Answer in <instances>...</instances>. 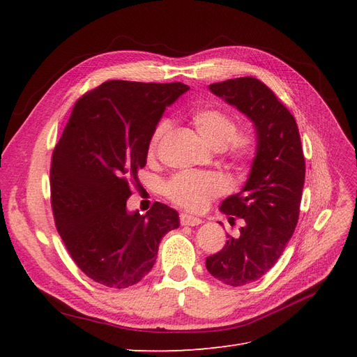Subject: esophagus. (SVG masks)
Segmentation results:
<instances>
[{
	"instance_id": "obj_1",
	"label": "esophagus",
	"mask_w": 357,
	"mask_h": 357,
	"mask_svg": "<svg viewBox=\"0 0 357 357\" xmlns=\"http://www.w3.org/2000/svg\"><path fill=\"white\" fill-rule=\"evenodd\" d=\"M178 219H180V225H181V226H197V225H201V223H202L201 219L193 218V215L186 214V213H181V214L178 215Z\"/></svg>"
}]
</instances>
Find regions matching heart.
<instances>
[{
  "label": "heart",
  "instance_id": "obj_1",
  "mask_svg": "<svg viewBox=\"0 0 357 357\" xmlns=\"http://www.w3.org/2000/svg\"><path fill=\"white\" fill-rule=\"evenodd\" d=\"M190 123L197 129L205 144L220 149L235 169H244L256 152V138L245 128H235V119L219 107L202 105L190 112ZM171 128L169 121L162 119L153 128L149 139L147 155L153 158L158 147ZM226 189L225 180L215 172L181 171L165 181V197L178 207L189 211H201L207 204Z\"/></svg>",
  "mask_w": 357,
  "mask_h": 357
}]
</instances>
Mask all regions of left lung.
Returning <instances> with one entry per match:
<instances>
[{
    "instance_id": "left-lung-1",
    "label": "left lung",
    "mask_w": 357,
    "mask_h": 357,
    "mask_svg": "<svg viewBox=\"0 0 357 357\" xmlns=\"http://www.w3.org/2000/svg\"><path fill=\"white\" fill-rule=\"evenodd\" d=\"M210 91L252 119L257 153L241 192L220 210L244 220L240 235L205 261L208 273L228 286H244L271 269L294 235L299 219L305 158L294 114L265 83L255 77L210 84Z\"/></svg>"
}]
</instances>
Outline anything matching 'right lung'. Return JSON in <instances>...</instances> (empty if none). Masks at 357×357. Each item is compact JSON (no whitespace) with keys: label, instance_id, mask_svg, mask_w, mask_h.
I'll list each match as a JSON object with an SVG mask.
<instances>
[{"label":"right lung","instance_id":"obj_1","mask_svg":"<svg viewBox=\"0 0 357 357\" xmlns=\"http://www.w3.org/2000/svg\"><path fill=\"white\" fill-rule=\"evenodd\" d=\"M189 86L109 80L75 101L52 155L50 204L56 229L82 271L125 289L149 274L159 243L178 228L177 211L155 202L129 214L137 171L165 107Z\"/></svg>","mask_w":357,"mask_h":357}]
</instances>
